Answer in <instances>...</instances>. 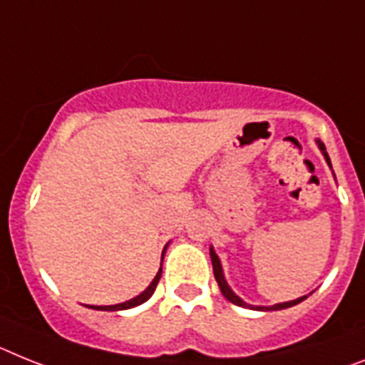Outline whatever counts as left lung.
<instances>
[{"label":"left lung","instance_id":"1","mask_svg":"<svg viewBox=\"0 0 365 365\" xmlns=\"http://www.w3.org/2000/svg\"><path fill=\"white\" fill-rule=\"evenodd\" d=\"M317 145H319V150L323 152L324 159H327V163L330 165V158L329 154H327V148H324V145L321 143L319 139H317ZM330 168H332V165H330ZM210 256H211V263H213V274H215V280L217 284H219L220 287V293L228 299L232 304H237V306H243V308H252V310H259V312H271V310H284V308H292V306L299 304V302H302L306 299V297H299V299H295V301H289V302H280V304H274V306H252V304H247L245 301H241L240 297L235 295L232 289H230V286L226 284L225 280V274H222V265H220V259L219 256L215 254V250L210 249Z\"/></svg>","mask_w":365,"mask_h":365}]
</instances>
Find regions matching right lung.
<instances>
[{
  "label": "right lung",
  "instance_id": "add662e5",
  "mask_svg": "<svg viewBox=\"0 0 365 365\" xmlns=\"http://www.w3.org/2000/svg\"><path fill=\"white\" fill-rule=\"evenodd\" d=\"M165 250H167V247L163 249V254ZM163 254H161V262H163ZM159 278H161V269L158 271V274H155V278L152 280V284H150L148 287H146L145 292L140 293V295H137L135 299H130V301L122 302V304H113V306H87V308H94V310H103V312H118V310H128V308H135V306L143 304V302H146L150 299V297L154 295L155 287H158V282Z\"/></svg>",
  "mask_w": 365,
  "mask_h": 365
}]
</instances>
